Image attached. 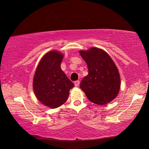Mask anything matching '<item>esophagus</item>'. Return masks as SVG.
<instances>
[{
    "instance_id": "esophagus-1",
    "label": "esophagus",
    "mask_w": 149,
    "mask_h": 149,
    "mask_svg": "<svg viewBox=\"0 0 149 149\" xmlns=\"http://www.w3.org/2000/svg\"><path fill=\"white\" fill-rule=\"evenodd\" d=\"M74 85L76 87H78L79 85V84H80V81H74Z\"/></svg>"
}]
</instances>
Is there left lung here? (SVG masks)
Segmentation results:
<instances>
[{
    "label": "left lung",
    "instance_id": "left-lung-1",
    "mask_svg": "<svg viewBox=\"0 0 149 149\" xmlns=\"http://www.w3.org/2000/svg\"><path fill=\"white\" fill-rule=\"evenodd\" d=\"M87 63L88 74L83 79L80 87L91 102L104 105L117 96L121 78L114 61L105 51L97 47L80 50Z\"/></svg>",
    "mask_w": 149,
    "mask_h": 149
}]
</instances>
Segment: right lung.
Segmentation results:
<instances>
[{"instance_id": "add662e5", "label": "right lung", "mask_w": 149, "mask_h": 149, "mask_svg": "<svg viewBox=\"0 0 149 149\" xmlns=\"http://www.w3.org/2000/svg\"><path fill=\"white\" fill-rule=\"evenodd\" d=\"M64 54L52 50L38 62L33 78V90L42 104L56 109L66 102L70 89L74 86L61 69Z\"/></svg>"}]
</instances>
